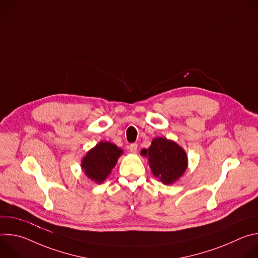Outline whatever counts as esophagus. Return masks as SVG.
<instances>
[{"label": "esophagus", "instance_id": "obj_1", "mask_svg": "<svg viewBox=\"0 0 258 258\" xmlns=\"http://www.w3.org/2000/svg\"><path fill=\"white\" fill-rule=\"evenodd\" d=\"M137 150H138V145H137V144H132V145H130V151H131V153L136 154V153H137Z\"/></svg>", "mask_w": 258, "mask_h": 258}]
</instances>
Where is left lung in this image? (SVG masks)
I'll list each match as a JSON object with an SVG mask.
<instances>
[{
  "instance_id": "obj_1",
  "label": "left lung",
  "mask_w": 258,
  "mask_h": 258,
  "mask_svg": "<svg viewBox=\"0 0 258 258\" xmlns=\"http://www.w3.org/2000/svg\"><path fill=\"white\" fill-rule=\"evenodd\" d=\"M141 155L148 158L152 173L164 185H172L188 167L186 151L176 142L166 138L153 139L151 146L143 149Z\"/></svg>"
}]
</instances>
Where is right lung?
<instances>
[{"label":"right lung","instance_id":"obj_1","mask_svg":"<svg viewBox=\"0 0 258 258\" xmlns=\"http://www.w3.org/2000/svg\"><path fill=\"white\" fill-rule=\"evenodd\" d=\"M121 154L122 149L115 144L101 141L82 159V170L91 180L101 183L111 173Z\"/></svg>","mask_w":258,"mask_h":258}]
</instances>
